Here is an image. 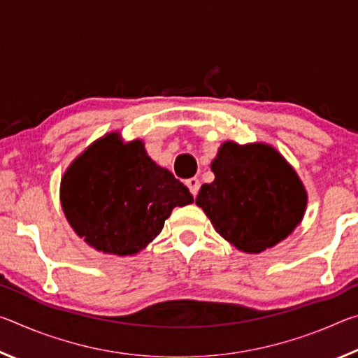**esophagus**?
I'll return each mask as SVG.
<instances>
[{"instance_id": "34e87169", "label": "esophagus", "mask_w": 358, "mask_h": 358, "mask_svg": "<svg viewBox=\"0 0 358 358\" xmlns=\"http://www.w3.org/2000/svg\"><path fill=\"white\" fill-rule=\"evenodd\" d=\"M186 186L189 187L191 194H192L194 197H196L197 196V191H199V186H201V183H199V180L196 177H192V178H187L186 180Z\"/></svg>"}]
</instances>
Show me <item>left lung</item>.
<instances>
[{"label":"left lung","instance_id":"8db88e82","mask_svg":"<svg viewBox=\"0 0 358 358\" xmlns=\"http://www.w3.org/2000/svg\"><path fill=\"white\" fill-rule=\"evenodd\" d=\"M215 180L196 203L217 234L241 252L259 254L286 240L301 222L308 192L295 169L268 143L224 142L213 161Z\"/></svg>","mask_w":358,"mask_h":358}]
</instances>
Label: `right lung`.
<instances>
[{
  "label": "right lung",
  "instance_id": "obj_1",
  "mask_svg": "<svg viewBox=\"0 0 358 358\" xmlns=\"http://www.w3.org/2000/svg\"><path fill=\"white\" fill-rule=\"evenodd\" d=\"M66 220L96 251L134 256L164 227L175 207L194 199L167 169L157 166L141 138L108 132L78 155L59 185Z\"/></svg>",
  "mask_w": 358,
  "mask_h": 358
}]
</instances>
